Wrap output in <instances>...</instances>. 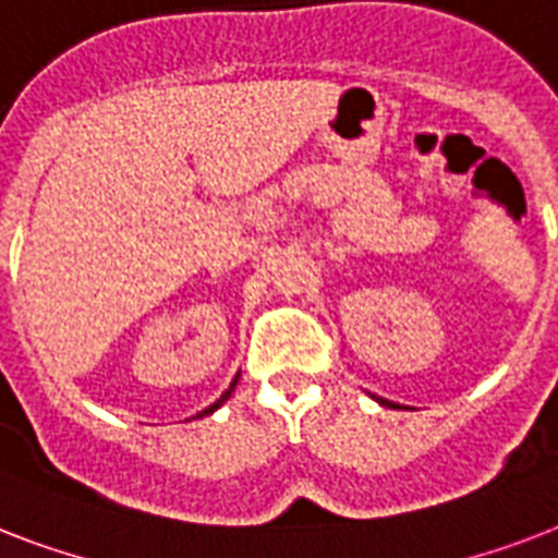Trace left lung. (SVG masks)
<instances>
[{"label": "left lung", "instance_id": "8db88e82", "mask_svg": "<svg viewBox=\"0 0 558 558\" xmlns=\"http://www.w3.org/2000/svg\"><path fill=\"white\" fill-rule=\"evenodd\" d=\"M376 399V402H379V405H385V408H399L397 402H390V399H379V397H373Z\"/></svg>", "mask_w": 558, "mask_h": 558}]
</instances>
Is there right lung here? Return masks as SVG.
Masks as SVG:
<instances>
[{
    "instance_id": "add662e5",
    "label": "right lung",
    "mask_w": 558,
    "mask_h": 558,
    "mask_svg": "<svg viewBox=\"0 0 558 558\" xmlns=\"http://www.w3.org/2000/svg\"><path fill=\"white\" fill-rule=\"evenodd\" d=\"M231 390H234V385H231V388H228V390H226V393H222V397H219V399H217V402H214V405H210V408H205V411H202V414H214V411H217V408H219V405H222V402H226V399H228V397H231ZM202 414H199V416H202Z\"/></svg>"
}]
</instances>
